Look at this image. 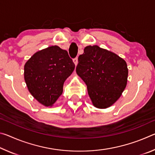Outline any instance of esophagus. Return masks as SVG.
I'll return each mask as SVG.
<instances>
[{"label":"esophagus","instance_id":"34e87169","mask_svg":"<svg viewBox=\"0 0 155 155\" xmlns=\"http://www.w3.org/2000/svg\"><path fill=\"white\" fill-rule=\"evenodd\" d=\"M73 61H74L75 65H77L78 64V57H76L74 59H73Z\"/></svg>","mask_w":155,"mask_h":155}]
</instances>
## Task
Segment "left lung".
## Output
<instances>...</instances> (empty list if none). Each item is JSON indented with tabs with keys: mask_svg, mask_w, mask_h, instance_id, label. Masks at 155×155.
I'll return each instance as SVG.
<instances>
[{
	"mask_svg": "<svg viewBox=\"0 0 155 155\" xmlns=\"http://www.w3.org/2000/svg\"><path fill=\"white\" fill-rule=\"evenodd\" d=\"M77 74L87 85L94 107L111 106L127 86V63L116 54L98 46H88L78 58Z\"/></svg>",
	"mask_w": 155,
	"mask_h": 155,
	"instance_id": "obj_1",
	"label": "left lung"
}]
</instances>
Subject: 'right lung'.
I'll return each instance as SVG.
<instances>
[{
    "label": "right lung",
    "mask_w": 155,
    "mask_h": 155,
    "mask_svg": "<svg viewBox=\"0 0 155 155\" xmlns=\"http://www.w3.org/2000/svg\"><path fill=\"white\" fill-rule=\"evenodd\" d=\"M75 65L65 50L57 46L35 52L25 65L28 90L43 105L52 106L63 92L66 78Z\"/></svg>",
    "instance_id": "add662e5"
}]
</instances>
